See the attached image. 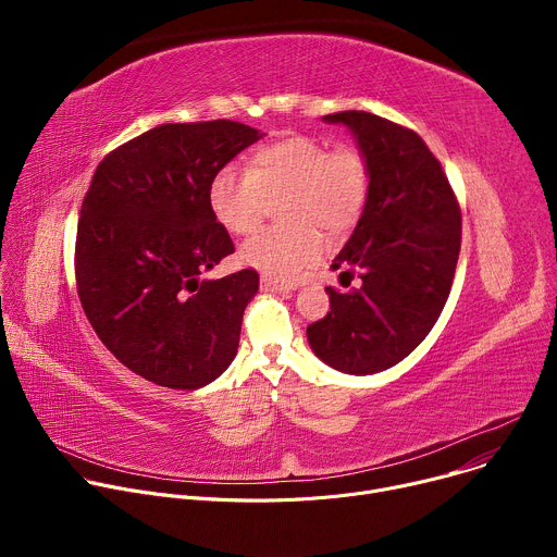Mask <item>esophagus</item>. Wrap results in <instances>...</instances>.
<instances>
[{"instance_id": "1", "label": "esophagus", "mask_w": 557, "mask_h": 557, "mask_svg": "<svg viewBox=\"0 0 557 557\" xmlns=\"http://www.w3.org/2000/svg\"><path fill=\"white\" fill-rule=\"evenodd\" d=\"M262 288H264V290H280V293H288V290H293L295 286H293V284L277 282V280H273V277H262Z\"/></svg>"}]
</instances>
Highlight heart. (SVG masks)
<instances>
[{"instance_id": "obj_1", "label": "heart", "mask_w": 557, "mask_h": 557, "mask_svg": "<svg viewBox=\"0 0 557 557\" xmlns=\"http://www.w3.org/2000/svg\"><path fill=\"white\" fill-rule=\"evenodd\" d=\"M372 170L361 147L329 149L308 134H286L258 147L247 170L222 168L209 183L215 220L235 235L253 233L271 202H280L282 226L260 231L240 249V260L273 280H295L320 262L324 245L317 228L342 235L361 218Z\"/></svg>"}]
</instances>
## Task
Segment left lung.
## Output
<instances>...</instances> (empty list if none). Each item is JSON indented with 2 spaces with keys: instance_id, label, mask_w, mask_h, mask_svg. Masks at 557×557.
I'll return each instance as SVG.
<instances>
[{
  "instance_id": "1",
  "label": "left lung",
  "mask_w": 557,
  "mask_h": 557,
  "mask_svg": "<svg viewBox=\"0 0 557 557\" xmlns=\"http://www.w3.org/2000/svg\"><path fill=\"white\" fill-rule=\"evenodd\" d=\"M357 136L372 170L368 205L335 258L339 277L326 286L331 310L306 329L312 352L335 370L372 374L406 359L432 331L449 297L460 207L438 158L410 127L370 112H335Z\"/></svg>"
}]
</instances>
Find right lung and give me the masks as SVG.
<instances>
[{
    "mask_svg": "<svg viewBox=\"0 0 557 557\" xmlns=\"http://www.w3.org/2000/svg\"><path fill=\"white\" fill-rule=\"evenodd\" d=\"M260 138L237 121L158 125L99 163L74 245L76 293L106 348L138 376L196 389L240 344L256 269L200 280L233 253L209 183Z\"/></svg>",
    "mask_w": 557,
    "mask_h": 557,
    "instance_id": "right-lung-1",
    "label": "right lung"
}]
</instances>
